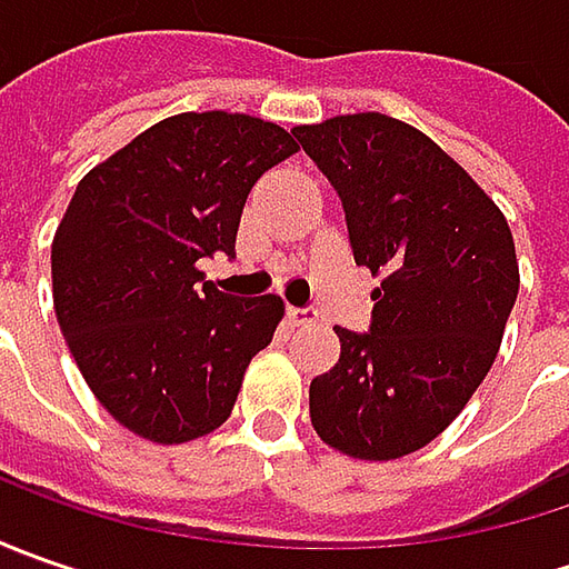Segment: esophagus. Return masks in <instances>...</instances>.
I'll return each instance as SVG.
<instances>
[{"mask_svg":"<svg viewBox=\"0 0 569 569\" xmlns=\"http://www.w3.org/2000/svg\"><path fill=\"white\" fill-rule=\"evenodd\" d=\"M317 319V310H310V307H288V322L291 326H313Z\"/></svg>","mask_w":569,"mask_h":569,"instance_id":"obj_1","label":"esophagus"}]
</instances>
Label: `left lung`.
Segmentation results:
<instances>
[{"label": "left lung", "mask_w": 569, "mask_h": 569, "mask_svg": "<svg viewBox=\"0 0 569 569\" xmlns=\"http://www.w3.org/2000/svg\"><path fill=\"white\" fill-rule=\"evenodd\" d=\"M339 192L355 262L382 274L370 332L310 382L319 440L389 462L440 437L488 377L519 295L510 224L421 129L345 113L291 129Z\"/></svg>", "instance_id": "1"}]
</instances>
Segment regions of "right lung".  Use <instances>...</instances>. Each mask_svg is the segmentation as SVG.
Returning a JSON list of instances; mask_svg holds the SVG:
<instances>
[{
    "instance_id": "right-lung-1",
    "label": "right lung",
    "mask_w": 569,
    "mask_h": 569,
    "mask_svg": "<svg viewBox=\"0 0 569 569\" xmlns=\"http://www.w3.org/2000/svg\"><path fill=\"white\" fill-rule=\"evenodd\" d=\"M278 122L177 113L88 170L53 237V307L98 402L151 443L224 425L281 297H230L199 259L228 252L256 180L291 158Z\"/></svg>"
}]
</instances>
